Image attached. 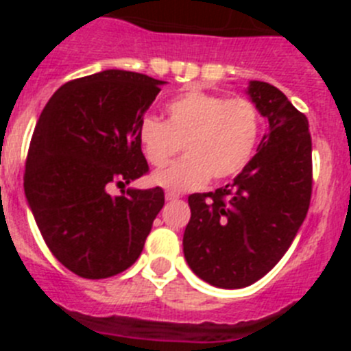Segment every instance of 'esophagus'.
<instances>
[{
    "label": "esophagus",
    "mask_w": 351,
    "mask_h": 351,
    "mask_svg": "<svg viewBox=\"0 0 351 351\" xmlns=\"http://www.w3.org/2000/svg\"><path fill=\"white\" fill-rule=\"evenodd\" d=\"M178 198H181V193H176V191H167L165 193L167 202H173V200H178Z\"/></svg>",
    "instance_id": "1"
}]
</instances>
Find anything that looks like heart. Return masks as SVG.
<instances>
[{"instance_id": "1", "label": "heart", "mask_w": 351, "mask_h": 351, "mask_svg": "<svg viewBox=\"0 0 351 351\" xmlns=\"http://www.w3.org/2000/svg\"><path fill=\"white\" fill-rule=\"evenodd\" d=\"M260 114L246 98L191 89L165 105V123L145 117L138 125V144L154 167L184 149V156L151 176L154 186L170 191L200 188L209 178L221 181L243 170L255 151Z\"/></svg>"}]
</instances>
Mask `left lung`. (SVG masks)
<instances>
[{"label":"left lung","mask_w":351,"mask_h":351,"mask_svg":"<svg viewBox=\"0 0 351 351\" xmlns=\"http://www.w3.org/2000/svg\"><path fill=\"white\" fill-rule=\"evenodd\" d=\"M246 95L269 121L258 153L232 184L188 197L182 251L191 271L218 288H244L283 258L311 200L308 117L278 88L250 80Z\"/></svg>","instance_id":"left-lung-1"}]
</instances>
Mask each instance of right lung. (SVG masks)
<instances>
[{"mask_svg": "<svg viewBox=\"0 0 351 351\" xmlns=\"http://www.w3.org/2000/svg\"><path fill=\"white\" fill-rule=\"evenodd\" d=\"M165 80L104 70L52 95L31 138L24 193L52 255L86 280L126 271L144 250L163 190L108 193L149 170L138 125Z\"/></svg>", "mask_w": 351, "mask_h": 351, "instance_id": "right-lung-1", "label": "right lung"}]
</instances>
